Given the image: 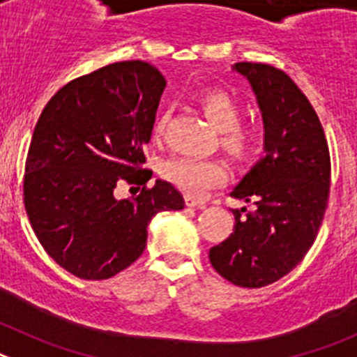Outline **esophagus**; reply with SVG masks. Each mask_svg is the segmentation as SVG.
Returning <instances> with one entry per match:
<instances>
[{"label":"esophagus","mask_w":357,"mask_h":357,"mask_svg":"<svg viewBox=\"0 0 357 357\" xmlns=\"http://www.w3.org/2000/svg\"><path fill=\"white\" fill-rule=\"evenodd\" d=\"M206 204V202L198 200V198H193V197H185V206L188 207H202Z\"/></svg>","instance_id":"obj_1"}]
</instances>
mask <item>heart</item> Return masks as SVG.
Returning <instances> with one entry per match:
<instances>
[{"label":"heart","instance_id":"b5f03b06","mask_svg":"<svg viewBox=\"0 0 357 357\" xmlns=\"http://www.w3.org/2000/svg\"><path fill=\"white\" fill-rule=\"evenodd\" d=\"M202 109L209 123L222 134V146L232 159L245 162L259 150V134L254 128L241 127V109L225 93L213 91L202 98ZM168 121V112L157 118L153 137L159 139ZM162 176L188 197H204L227 178V168L220 160L197 157H173L162 166Z\"/></svg>","mask_w":357,"mask_h":357}]
</instances>
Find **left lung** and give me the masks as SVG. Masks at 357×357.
Returning <instances> with one entry per match:
<instances>
[{"label":"left lung","instance_id":"left-lung-1","mask_svg":"<svg viewBox=\"0 0 357 357\" xmlns=\"http://www.w3.org/2000/svg\"><path fill=\"white\" fill-rule=\"evenodd\" d=\"M263 114L264 157L230 197L255 209H232L234 232L209 250L213 268L241 288H263L289 273L314 243L326 214L331 157L321 123L295 82L280 69L238 62Z\"/></svg>","mask_w":357,"mask_h":357}]
</instances>
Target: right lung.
<instances>
[{
    "instance_id": "1",
    "label": "right lung",
    "mask_w": 357,
    "mask_h": 357,
    "mask_svg": "<svg viewBox=\"0 0 357 357\" xmlns=\"http://www.w3.org/2000/svg\"><path fill=\"white\" fill-rule=\"evenodd\" d=\"M164 87L153 66L116 62L66 84L37 121L24 207L44 250L75 277L119 273L144 252L151 218L184 209L169 182L148 189L151 172L141 168ZM121 181L144 189L118 201L114 189Z\"/></svg>"
}]
</instances>
